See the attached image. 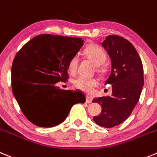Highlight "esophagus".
Wrapping results in <instances>:
<instances>
[{"label": "esophagus", "mask_w": 157, "mask_h": 157, "mask_svg": "<svg viewBox=\"0 0 157 157\" xmlns=\"http://www.w3.org/2000/svg\"><path fill=\"white\" fill-rule=\"evenodd\" d=\"M92 99L93 98L91 97V96H89V95L86 96V102L87 103H91L92 102Z\"/></svg>", "instance_id": "obj_1"}]
</instances>
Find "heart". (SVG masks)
I'll list each match as a JSON object with an SVG mask.
<instances>
[{"mask_svg":"<svg viewBox=\"0 0 157 157\" xmlns=\"http://www.w3.org/2000/svg\"><path fill=\"white\" fill-rule=\"evenodd\" d=\"M84 54L93 63L97 65V70L98 72H105L106 67L102 63L105 61L107 55L103 48L97 44H90L84 49ZM77 65L78 59L77 57H73L69 63V70L71 73H74L77 69ZM97 84L98 80L93 77H80L74 81V85L77 89L87 93L91 92Z\"/></svg>","mask_w":157,"mask_h":157,"instance_id":"b5f03b06","label":"heart"}]
</instances>
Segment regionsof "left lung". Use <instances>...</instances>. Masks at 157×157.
Masks as SVG:
<instances>
[{
  "label": "left lung",
  "instance_id": "left-lung-1",
  "mask_svg": "<svg viewBox=\"0 0 157 157\" xmlns=\"http://www.w3.org/2000/svg\"><path fill=\"white\" fill-rule=\"evenodd\" d=\"M111 60V73L105 84H112V96L94 98L101 112L93 117L98 125L113 128L124 122L138 103L144 85L142 60L132 44L117 35L101 44Z\"/></svg>",
  "mask_w": 157,
  "mask_h": 157
}]
</instances>
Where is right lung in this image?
I'll return each instance as SVG.
<instances>
[{
	"label": "right lung",
	"instance_id": "add662e5",
	"mask_svg": "<svg viewBox=\"0 0 157 157\" xmlns=\"http://www.w3.org/2000/svg\"><path fill=\"white\" fill-rule=\"evenodd\" d=\"M84 45L81 38L40 34L19 51L12 66V92L22 112L33 124L52 128L66 119L72 106L84 103L80 91L56 84L69 78V63Z\"/></svg>",
	"mask_w": 157,
	"mask_h": 157
}]
</instances>
